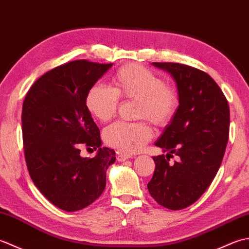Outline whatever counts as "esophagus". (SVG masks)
<instances>
[{"label": "esophagus", "mask_w": 249, "mask_h": 249, "mask_svg": "<svg viewBox=\"0 0 249 249\" xmlns=\"http://www.w3.org/2000/svg\"><path fill=\"white\" fill-rule=\"evenodd\" d=\"M128 158H133V155L127 154V153H120L118 155V160L120 161H124L126 160H128Z\"/></svg>", "instance_id": "34e87169"}]
</instances>
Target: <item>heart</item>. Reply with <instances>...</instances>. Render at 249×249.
<instances>
[{
	"label": "heart",
	"mask_w": 249,
	"mask_h": 249,
	"mask_svg": "<svg viewBox=\"0 0 249 249\" xmlns=\"http://www.w3.org/2000/svg\"><path fill=\"white\" fill-rule=\"evenodd\" d=\"M113 89L94 84L86 96V107L94 119L108 122L116 114L120 98L137 100L136 118L139 122H116L104 131L106 143L124 153L139 152L152 139L151 121L165 127L178 109V94L172 84L149 68L126 64L114 73Z\"/></svg>",
	"instance_id": "obj_1"
}]
</instances>
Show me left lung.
<instances>
[{
    "label": "left lung",
    "instance_id": "1",
    "mask_svg": "<svg viewBox=\"0 0 249 249\" xmlns=\"http://www.w3.org/2000/svg\"><path fill=\"white\" fill-rule=\"evenodd\" d=\"M153 65L170 72L178 86L177 114L155 145L178 160L171 165L168 156L153 157L155 171L147 189L163 208L183 210L203 195L221 165L229 138V105L218 84L198 68L172 62Z\"/></svg>",
    "mask_w": 249,
    "mask_h": 249
}]
</instances>
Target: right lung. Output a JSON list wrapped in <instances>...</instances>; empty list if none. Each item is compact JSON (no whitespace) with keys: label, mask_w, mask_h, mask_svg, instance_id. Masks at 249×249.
I'll return each mask as SVG.
<instances>
[{"label":"right lung","mask_w":249,"mask_h":249,"mask_svg":"<svg viewBox=\"0 0 249 249\" xmlns=\"http://www.w3.org/2000/svg\"><path fill=\"white\" fill-rule=\"evenodd\" d=\"M112 66L88 60L67 62L33 83L22 106V138L35 186L66 212L87 208L106 187V171L115 152L102 147L100 133L86 107L89 88ZM82 147L98 150L93 159Z\"/></svg>","instance_id":"1"}]
</instances>
